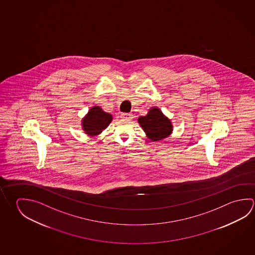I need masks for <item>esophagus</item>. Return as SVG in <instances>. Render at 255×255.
I'll return each instance as SVG.
<instances>
[{"label": "esophagus", "instance_id": "obj_1", "mask_svg": "<svg viewBox=\"0 0 255 255\" xmlns=\"http://www.w3.org/2000/svg\"><path fill=\"white\" fill-rule=\"evenodd\" d=\"M121 117L122 118H125V119H127V120H130V119H132V117H133L131 114H127V113L122 114Z\"/></svg>", "mask_w": 255, "mask_h": 255}]
</instances>
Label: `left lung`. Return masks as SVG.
I'll use <instances>...</instances> for the list:
<instances>
[{
    "label": "left lung",
    "instance_id": "8db88e82",
    "mask_svg": "<svg viewBox=\"0 0 255 255\" xmlns=\"http://www.w3.org/2000/svg\"><path fill=\"white\" fill-rule=\"evenodd\" d=\"M138 123L151 141H157L167 138L173 132V124L165 117L160 108L153 107L149 108L145 117H139Z\"/></svg>",
    "mask_w": 255,
    "mask_h": 255
}]
</instances>
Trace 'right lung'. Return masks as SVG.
Returning a JSON list of instances; mask_svg holds the SVG:
<instances>
[{"label":"right lung","mask_w":255,"mask_h":255,"mask_svg":"<svg viewBox=\"0 0 255 255\" xmlns=\"http://www.w3.org/2000/svg\"><path fill=\"white\" fill-rule=\"evenodd\" d=\"M113 121V116L99 106L92 107L81 120V128L90 137H96L107 129Z\"/></svg>","instance_id":"1"}]
</instances>
